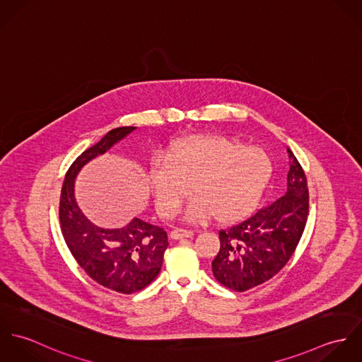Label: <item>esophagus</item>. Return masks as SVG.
Wrapping results in <instances>:
<instances>
[{"label": "esophagus", "mask_w": 362, "mask_h": 362, "mask_svg": "<svg viewBox=\"0 0 362 362\" xmlns=\"http://www.w3.org/2000/svg\"><path fill=\"white\" fill-rule=\"evenodd\" d=\"M170 237H171L173 240L191 238V237H194V231H191V230H184V228H174V230L170 233Z\"/></svg>", "instance_id": "esophagus-1"}]
</instances>
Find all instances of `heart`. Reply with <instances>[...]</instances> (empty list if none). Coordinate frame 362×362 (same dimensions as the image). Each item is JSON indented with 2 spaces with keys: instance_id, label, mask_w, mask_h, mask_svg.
<instances>
[{
  "instance_id": "b5f03b06",
  "label": "heart",
  "mask_w": 362,
  "mask_h": 362,
  "mask_svg": "<svg viewBox=\"0 0 362 362\" xmlns=\"http://www.w3.org/2000/svg\"><path fill=\"white\" fill-rule=\"evenodd\" d=\"M272 160L259 148L218 136L195 138L177 145L149 171L156 205L173 214L191 192L184 216L189 221L245 217L258 204L272 175Z\"/></svg>"
}]
</instances>
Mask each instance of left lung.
<instances>
[{
	"instance_id": "8db88e82",
	"label": "left lung",
	"mask_w": 362,
	"mask_h": 362,
	"mask_svg": "<svg viewBox=\"0 0 362 362\" xmlns=\"http://www.w3.org/2000/svg\"><path fill=\"white\" fill-rule=\"evenodd\" d=\"M287 189L273 204L218 231L220 251L211 262L218 283L247 291L277 274L304 233L310 195L305 173L290 149Z\"/></svg>"
}]
</instances>
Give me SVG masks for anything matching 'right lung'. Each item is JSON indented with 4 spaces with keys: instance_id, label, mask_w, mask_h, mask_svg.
<instances>
[{
    "instance_id": "add662e5",
    "label": "right lung",
    "mask_w": 362,
    "mask_h": 362,
    "mask_svg": "<svg viewBox=\"0 0 362 362\" xmlns=\"http://www.w3.org/2000/svg\"><path fill=\"white\" fill-rule=\"evenodd\" d=\"M136 127H119L76 157L65 174L59 197V223L64 240L79 266L95 281L122 294L149 286L160 273L168 247L167 233L134 217L125 227L102 228L93 224L75 199V178L85 164L104 155Z\"/></svg>"
}]
</instances>
